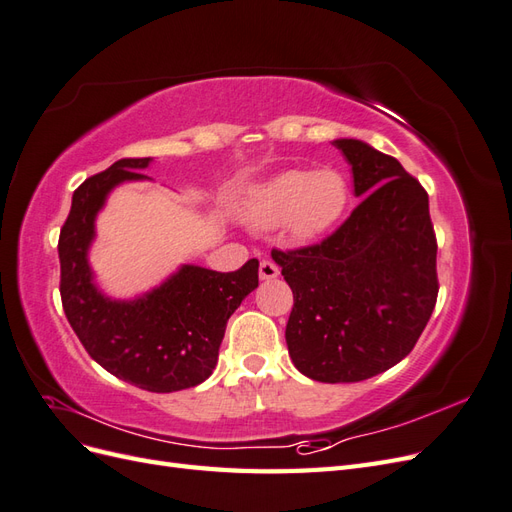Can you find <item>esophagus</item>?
Masks as SVG:
<instances>
[{"label":"esophagus","mask_w":512,"mask_h":512,"mask_svg":"<svg viewBox=\"0 0 512 512\" xmlns=\"http://www.w3.org/2000/svg\"><path fill=\"white\" fill-rule=\"evenodd\" d=\"M260 280H275L277 275H280V267L275 265L273 260H260Z\"/></svg>","instance_id":"1"}]
</instances>
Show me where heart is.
<instances>
[{
    "label": "heart",
    "mask_w": 512,
    "mask_h": 512,
    "mask_svg": "<svg viewBox=\"0 0 512 512\" xmlns=\"http://www.w3.org/2000/svg\"><path fill=\"white\" fill-rule=\"evenodd\" d=\"M348 203L350 185L339 170H286L258 185L247 198L245 215L260 228L286 224L292 241L309 243L344 218Z\"/></svg>",
    "instance_id": "1"
}]
</instances>
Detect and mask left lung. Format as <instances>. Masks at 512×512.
<instances>
[{
  "label": "left lung",
  "instance_id": "1",
  "mask_svg": "<svg viewBox=\"0 0 512 512\" xmlns=\"http://www.w3.org/2000/svg\"><path fill=\"white\" fill-rule=\"evenodd\" d=\"M363 196L333 235L273 250L294 305L290 359L318 382H361L410 354L438 299V241L429 196L393 156L354 138L333 141Z\"/></svg>",
  "mask_w": 512,
  "mask_h": 512
}]
</instances>
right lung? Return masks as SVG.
I'll return each instance as SVG.
<instances>
[{
	"label": "right lung",
	"mask_w": 512,
	"mask_h": 512,
	"mask_svg": "<svg viewBox=\"0 0 512 512\" xmlns=\"http://www.w3.org/2000/svg\"><path fill=\"white\" fill-rule=\"evenodd\" d=\"M149 162L117 160L74 190L57 245L59 292L70 327L91 359L138 389L173 393L211 376L228 318L258 286V260L230 273L183 265L134 301L104 297L87 262L96 215L115 185L147 179L141 170Z\"/></svg>",
	"instance_id": "1"
}]
</instances>
